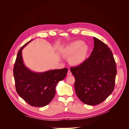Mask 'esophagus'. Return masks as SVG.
Listing matches in <instances>:
<instances>
[{"label": "esophagus", "instance_id": "obj_1", "mask_svg": "<svg viewBox=\"0 0 129 129\" xmlns=\"http://www.w3.org/2000/svg\"><path fill=\"white\" fill-rule=\"evenodd\" d=\"M72 75V74L71 71H70V70H68V73H67V75L68 76H71Z\"/></svg>", "mask_w": 129, "mask_h": 129}]
</instances>
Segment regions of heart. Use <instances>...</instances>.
Returning <instances> with one entry per match:
<instances>
[{
    "instance_id": "1",
    "label": "heart",
    "mask_w": 129,
    "mask_h": 129,
    "mask_svg": "<svg viewBox=\"0 0 129 129\" xmlns=\"http://www.w3.org/2000/svg\"><path fill=\"white\" fill-rule=\"evenodd\" d=\"M89 52V47L84 42L77 40L69 44L64 50V55L71 56L69 62L74 66H79L86 60Z\"/></svg>"
}]
</instances>
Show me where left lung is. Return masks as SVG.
<instances>
[{"instance_id": "left-lung-1", "label": "left lung", "mask_w": 129, "mask_h": 129, "mask_svg": "<svg viewBox=\"0 0 129 129\" xmlns=\"http://www.w3.org/2000/svg\"><path fill=\"white\" fill-rule=\"evenodd\" d=\"M94 48L82 64L72 67L75 92L83 103L99 104L114 91L117 74L114 56L108 46L93 37Z\"/></svg>"}]
</instances>
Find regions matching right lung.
<instances>
[{
  "label": "right lung",
  "mask_w": 129,
  "mask_h": 129,
  "mask_svg": "<svg viewBox=\"0 0 129 129\" xmlns=\"http://www.w3.org/2000/svg\"><path fill=\"white\" fill-rule=\"evenodd\" d=\"M33 40L27 42L19 50L13 68L15 89L18 95L31 106L45 107L55 96L58 82L63 80L68 69H54L36 73L24 64L22 50Z\"/></svg>",
  "instance_id": "obj_1"
}]
</instances>
